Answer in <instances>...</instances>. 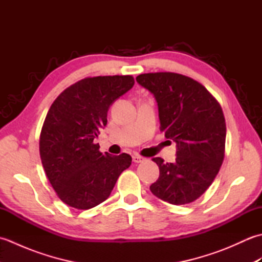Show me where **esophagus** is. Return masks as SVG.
Masks as SVG:
<instances>
[{
  "instance_id": "obj_1",
  "label": "esophagus",
  "mask_w": 262,
  "mask_h": 262,
  "mask_svg": "<svg viewBox=\"0 0 262 262\" xmlns=\"http://www.w3.org/2000/svg\"><path fill=\"white\" fill-rule=\"evenodd\" d=\"M143 160H144V158L141 157V155H137V154L133 155V161H134L135 163H140V162H142Z\"/></svg>"
}]
</instances>
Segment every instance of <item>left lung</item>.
Returning a JSON list of instances; mask_svg holds the SVG:
<instances>
[{
    "label": "left lung",
    "instance_id": "8db88e82",
    "mask_svg": "<svg viewBox=\"0 0 262 262\" xmlns=\"http://www.w3.org/2000/svg\"><path fill=\"white\" fill-rule=\"evenodd\" d=\"M136 81L154 94L160 129L177 143L173 163L152 159L160 177L149 189L172 205L192 203L207 190L223 163L226 125L221 104L203 84L182 74L145 73Z\"/></svg>",
    "mask_w": 262,
    "mask_h": 262
}]
</instances>
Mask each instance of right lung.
I'll use <instances>...</instances> for the list:
<instances>
[{
	"label": "right lung",
	"instance_id": "add662e5",
	"mask_svg": "<svg viewBox=\"0 0 262 262\" xmlns=\"http://www.w3.org/2000/svg\"><path fill=\"white\" fill-rule=\"evenodd\" d=\"M134 83L132 75L85 77L65 89L49 108L39 152L55 192L71 207L90 209L104 202L132 164L130 155L102 154L93 141L107 125L110 105Z\"/></svg>",
	"mask_w": 262,
	"mask_h": 262
}]
</instances>
